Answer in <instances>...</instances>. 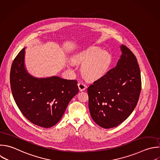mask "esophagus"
<instances>
[{
    "label": "esophagus",
    "mask_w": 160,
    "mask_h": 160,
    "mask_svg": "<svg viewBox=\"0 0 160 160\" xmlns=\"http://www.w3.org/2000/svg\"><path fill=\"white\" fill-rule=\"evenodd\" d=\"M78 88H79V89L80 91H82L86 89V86L82 82H79L78 83Z\"/></svg>",
    "instance_id": "1"
}]
</instances>
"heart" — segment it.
Here are the masks:
<instances>
[{"instance_id":"b5f03b06","label":"heart","mask_w":160,"mask_h":160,"mask_svg":"<svg viewBox=\"0 0 160 160\" xmlns=\"http://www.w3.org/2000/svg\"><path fill=\"white\" fill-rule=\"evenodd\" d=\"M74 61L83 64L81 72L85 78L96 80L106 74L111 64L112 56L99 48L91 47L78 54ZM73 65V63H71L70 66Z\"/></svg>"}]
</instances>
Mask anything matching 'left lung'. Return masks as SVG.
<instances>
[{
  "label": "left lung",
  "mask_w": 160,
  "mask_h": 160,
  "mask_svg": "<svg viewBox=\"0 0 160 160\" xmlns=\"http://www.w3.org/2000/svg\"><path fill=\"white\" fill-rule=\"evenodd\" d=\"M116 67L88 88L89 109L93 121L109 129L125 121L138 103L141 89L140 69L133 53L124 45Z\"/></svg>",
  "instance_id": "left-lung-1"
}]
</instances>
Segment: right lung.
<instances>
[{
  "instance_id": "right-lung-1",
  "label": "right lung",
  "mask_w": 160,
  "mask_h": 160,
  "mask_svg": "<svg viewBox=\"0 0 160 160\" xmlns=\"http://www.w3.org/2000/svg\"><path fill=\"white\" fill-rule=\"evenodd\" d=\"M25 49L14 59L10 74L12 93L23 115L32 123L50 128L61 119L72 98L78 93L76 80L54 76L38 78L25 67Z\"/></svg>"
}]
</instances>
